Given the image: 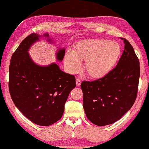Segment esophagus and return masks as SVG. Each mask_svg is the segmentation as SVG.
I'll use <instances>...</instances> for the list:
<instances>
[{
	"mask_svg": "<svg viewBox=\"0 0 149 149\" xmlns=\"http://www.w3.org/2000/svg\"><path fill=\"white\" fill-rule=\"evenodd\" d=\"M81 81L80 78H77V79H76V83H77V86H80V84H81Z\"/></svg>",
	"mask_w": 149,
	"mask_h": 149,
	"instance_id": "34e87169",
	"label": "esophagus"
}]
</instances>
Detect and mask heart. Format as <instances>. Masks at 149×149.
Returning a JSON list of instances; mask_svg holds the SVG:
<instances>
[{"label": "heart", "mask_w": 149, "mask_h": 149, "mask_svg": "<svg viewBox=\"0 0 149 149\" xmlns=\"http://www.w3.org/2000/svg\"><path fill=\"white\" fill-rule=\"evenodd\" d=\"M121 53V47L117 42L104 39H87L77 42L74 51H68L65 63L72 73L81 68V62L85 61L84 69L88 76L93 78L105 77L116 64Z\"/></svg>", "instance_id": "obj_1"}]
</instances>
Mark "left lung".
Listing matches in <instances>:
<instances>
[{
	"label": "left lung",
	"instance_id": "left-lung-1",
	"mask_svg": "<svg viewBox=\"0 0 149 149\" xmlns=\"http://www.w3.org/2000/svg\"><path fill=\"white\" fill-rule=\"evenodd\" d=\"M125 49L117 65L105 77L83 81V105L89 121L98 126L120 120L134 104L140 75L139 59L130 42L120 38Z\"/></svg>",
	"mask_w": 149,
	"mask_h": 149
}]
</instances>
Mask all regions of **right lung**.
Instances as JSON below:
<instances>
[{
    "instance_id": "add662e5",
    "label": "right lung",
    "mask_w": 149,
    "mask_h": 149,
    "mask_svg": "<svg viewBox=\"0 0 149 149\" xmlns=\"http://www.w3.org/2000/svg\"><path fill=\"white\" fill-rule=\"evenodd\" d=\"M39 36L31 33L13 53L9 90L15 105L24 116L36 125L48 126L62 118L66 100L76 87V80L74 75L61 71L56 63L42 67L32 61L28 51ZM64 55L65 49L59 50L57 59L62 61Z\"/></svg>"
}]
</instances>
